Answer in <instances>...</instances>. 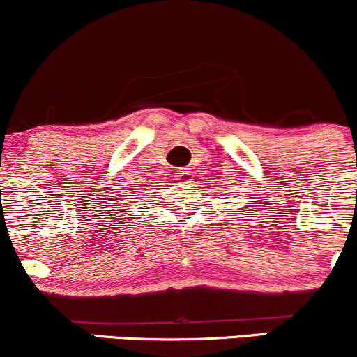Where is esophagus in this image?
Segmentation results:
<instances>
[{
	"mask_svg": "<svg viewBox=\"0 0 357 357\" xmlns=\"http://www.w3.org/2000/svg\"><path fill=\"white\" fill-rule=\"evenodd\" d=\"M192 172H189V170H180L178 174H177V180L178 182H183V183H187V182H190V180H192Z\"/></svg>",
	"mask_w": 357,
	"mask_h": 357,
	"instance_id": "obj_1",
	"label": "esophagus"
}]
</instances>
